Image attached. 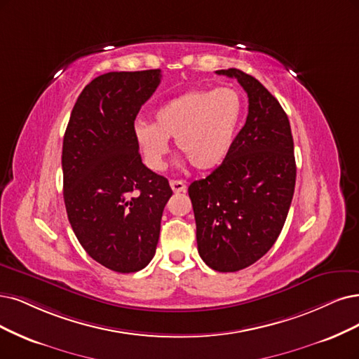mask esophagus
<instances>
[{
	"label": "esophagus",
	"mask_w": 359,
	"mask_h": 359,
	"mask_svg": "<svg viewBox=\"0 0 359 359\" xmlns=\"http://www.w3.org/2000/svg\"><path fill=\"white\" fill-rule=\"evenodd\" d=\"M170 187L172 189V192H187V183L182 180H170Z\"/></svg>",
	"instance_id": "34e87169"
}]
</instances>
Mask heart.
<instances>
[{
    "mask_svg": "<svg viewBox=\"0 0 359 359\" xmlns=\"http://www.w3.org/2000/svg\"><path fill=\"white\" fill-rule=\"evenodd\" d=\"M243 99L235 88H198L165 102L154 114V126H135V140L143 161L161 170L168 139L196 170H211L229 155L243 116Z\"/></svg>",
    "mask_w": 359,
    "mask_h": 359,
    "instance_id": "b5f03b06",
    "label": "heart"
}]
</instances>
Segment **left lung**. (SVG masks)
Masks as SVG:
<instances>
[{
	"label": "left lung",
	"instance_id": "8db88e82",
	"mask_svg": "<svg viewBox=\"0 0 359 359\" xmlns=\"http://www.w3.org/2000/svg\"><path fill=\"white\" fill-rule=\"evenodd\" d=\"M236 78L248 96V115L226 159L188 189L198 253L207 266L236 272L268 253L285 223L296 184L294 143L288 116L255 76Z\"/></svg>",
	"mask_w": 359,
	"mask_h": 359
}]
</instances>
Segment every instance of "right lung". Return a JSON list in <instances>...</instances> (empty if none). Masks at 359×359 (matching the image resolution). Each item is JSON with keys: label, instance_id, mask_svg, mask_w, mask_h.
I'll return each mask as SVG.
<instances>
[{"label": "right lung", "instance_id": "right-lung-1", "mask_svg": "<svg viewBox=\"0 0 359 359\" xmlns=\"http://www.w3.org/2000/svg\"><path fill=\"white\" fill-rule=\"evenodd\" d=\"M159 83V69L95 78L63 137V200L74 233L91 259L119 273L148 266L172 195L168 180L142 163L133 133Z\"/></svg>", "mask_w": 359, "mask_h": 359}]
</instances>
